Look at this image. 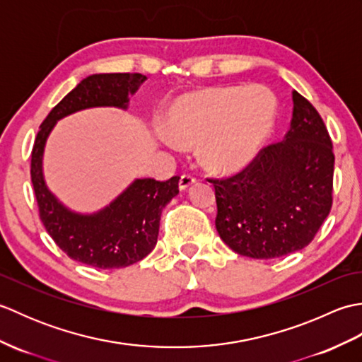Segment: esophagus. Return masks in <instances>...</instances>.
I'll return each instance as SVG.
<instances>
[{
    "label": "esophagus",
    "mask_w": 362,
    "mask_h": 362,
    "mask_svg": "<svg viewBox=\"0 0 362 362\" xmlns=\"http://www.w3.org/2000/svg\"><path fill=\"white\" fill-rule=\"evenodd\" d=\"M193 183H196V177L191 175V174H182L180 175V180H179V188L182 191H185L187 188H189Z\"/></svg>",
    "instance_id": "1"
}]
</instances>
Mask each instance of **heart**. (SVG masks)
<instances>
[{
	"label": "heart",
	"instance_id": "obj_1",
	"mask_svg": "<svg viewBox=\"0 0 362 362\" xmlns=\"http://www.w3.org/2000/svg\"><path fill=\"white\" fill-rule=\"evenodd\" d=\"M275 99L264 87H216L177 99L168 118L175 141L201 146L214 171H238L255 156L271 132Z\"/></svg>",
	"mask_w": 362,
	"mask_h": 362
}]
</instances>
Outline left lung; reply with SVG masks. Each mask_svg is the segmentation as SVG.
Returning a JSON list of instances; mask_svg holds the SVG:
<instances>
[{
  "label": "left lung",
  "instance_id": "left-lung-1",
  "mask_svg": "<svg viewBox=\"0 0 362 362\" xmlns=\"http://www.w3.org/2000/svg\"><path fill=\"white\" fill-rule=\"evenodd\" d=\"M291 129L243 171L206 179L216 194V230L244 257L271 259L308 245L333 205V143L313 104L292 91Z\"/></svg>",
  "mask_w": 362,
  "mask_h": 362
}]
</instances>
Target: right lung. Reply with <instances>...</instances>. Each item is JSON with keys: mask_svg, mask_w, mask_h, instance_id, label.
Returning a JSON list of instances; mask_svg holds the SVG:
<instances>
[{"mask_svg": "<svg viewBox=\"0 0 362 362\" xmlns=\"http://www.w3.org/2000/svg\"><path fill=\"white\" fill-rule=\"evenodd\" d=\"M146 81L140 73L93 74L83 79L49 112L40 124L30 156V180L38 214L46 232L74 261L98 269H119L148 257L156 247L160 216L179 193V175L166 182L136 179L124 193L95 214L73 213L60 204L43 179L42 160L46 138L60 119L90 107L126 109Z\"/></svg>", "mask_w": 362, "mask_h": 362, "instance_id": "right-lung-1", "label": "right lung"}]
</instances>
